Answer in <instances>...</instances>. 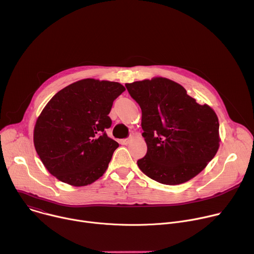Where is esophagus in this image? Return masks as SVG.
Masks as SVG:
<instances>
[{"label":"esophagus","instance_id":"esophagus-1","mask_svg":"<svg viewBox=\"0 0 254 254\" xmlns=\"http://www.w3.org/2000/svg\"><path fill=\"white\" fill-rule=\"evenodd\" d=\"M129 141H130L129 138H124V139H121V140H120V142H121L122 144H124V145H127Z\"/></svg>","mask_w":254,"mask_h":254}]
</instances>
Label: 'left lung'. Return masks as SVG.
Masks as SVG:
<instances>
[{
  "mask_svg": "<svg viewBox=\"0 0 254 254\" xmlns=\"http://www.w3.org/2000/svg\"><path fill=\"white\" fill-rule=\"evenodd\" d=\"M141 109L146 154L137 160L140 171L168 186L198 175L219 146V124L213 110L198 105L181 84L164 77L126 83Z\"/></svg>",
  "mask_w": 254,
  "mask_h": 254,
  "instance_id": "1",
  "label": "left lung"
}]
</instances>
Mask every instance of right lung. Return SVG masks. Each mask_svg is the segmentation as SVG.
<instances>
[{
  "label": "right lung",
  "instance_id": "obj_1",
  "mask_svg": "<svg viewBox=\"0 0 254 254\" xmlns=\"http://www.w3.org/2000/svg\"><path fill=\"white\" fill-rule=\"evenodd\" d=\"M126 91L115 81L86 78L57 93L37 120L34 144L47 170L73 187L88 186L107 171L119 143L109 137V114Z\"/></svg>",
  "mask_w": 254,
  "mask_h": 254
}]
</instances>
